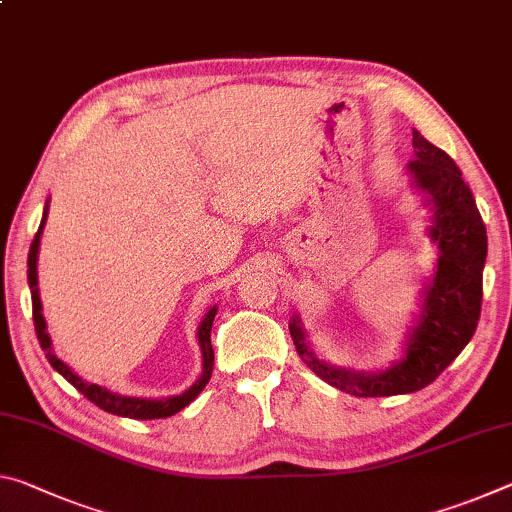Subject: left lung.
Here are the masks:
<instances>
[{"label": "left lung", "mask_w": 512, "mask_h": 512, "mask_svg": "<svg viewBox=\"0 0 512 512\" xmlns=\"http://www.w3.org/2000/svg\"><path fill=\"white\" fill-rule=\"evenodd\" d=\"M413 149L415 158L409 169L436 207L431 237L438 241L440 257L433 284L424 293L420 325L406 345V357L377 375L332 368L307 348L296 320L289 325L300 359L329 386L357 397L402 395L429 386L463 352L479 325L483 264L488 253L485 223L456 162L415 128Z\"/></svg>", "instance_id": "obj_1"}]
</instances>
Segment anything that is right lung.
Wrapping results in <instances>:
<instances>
[{
	"mask_svg": "<svg viewBox=\"0 0 512 512\" xmlns=\"http://www.w3.org/2000/svg\"><path fill=\"white\" fill-rule=\"evenodd\" d=\"M45 219H47V207H45V216H42V223L36 232V237L31 241V250H29V287H31V305H33V325H36V334L40 341V348L45 350L47 361L54 366L60 375H63L69 384H72L76 391L83 393L92 404H97L99 409L108 411L112 415H121V418H133V420H155V418H169V415L178 413L180 409H185L189 402H194L198 393L203 391L207 381L212 377V368H214V350H212V341H210V332H212V323L216 316V307L207 311V316L203 318L201 327H198V343H201L203 350V375L196 384L185 391L183 395L169 397V400H140V397H121L117 393L106 391L103 386L97 384H88L83 381L76 372L67 368V363L60 361L54 352H51V341L49 334L45 332V318H42V305H40V296H38V271H36V259H38V246H40V235L42 228H45Z\"/></svg>",
	"mask_w": 512,
	"mask_h": 512,
	"instance_id": "add662e5",
	"label": "right lung"
}]
</instances>
